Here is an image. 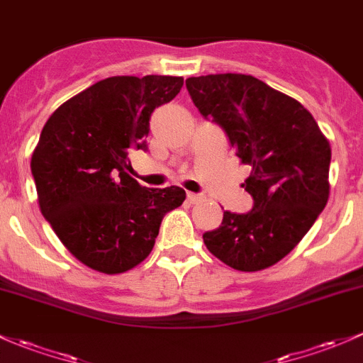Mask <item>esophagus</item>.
Returning <instances> with one entry per match:
<instances>
[{
	"instance_id": "esophagus-1",
	"label": "esophagus",
	"mask_w": 363,
	"mask_h": 363,
	"mask_svg": "<svg viewBox=\"0 0 363 363\" xmlns=\"http://www.w3.org/2000/svg\"><path fill=\"white\" fill-rule=\"evenodd\" d=\"M186 199H189L190 204H197V202H202V201H204V196H202V194H194V192H189V194H186Z\"/></svg>"
}]
</instances>
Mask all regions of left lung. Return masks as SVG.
<instances>
[{
	"instance_id": "8db88e82",
	"label": "left lung",
	"mask_w": 363,
	"mask_h": 363,
	"mask_svg": "<svg viewBox=\"0 0 363 363\" xmlns=\"http://www.w3.org/2000/svg\"><path fill=\"white\" fill-rule=\"evenodd\" d=\"M194 105L216 123L244 164L251 211L223 213L202 235L228 267L258 272L287 256L329 199L330 145L298 100L245 74H209L185 81Z\"/></svg>"
}]
</instances>
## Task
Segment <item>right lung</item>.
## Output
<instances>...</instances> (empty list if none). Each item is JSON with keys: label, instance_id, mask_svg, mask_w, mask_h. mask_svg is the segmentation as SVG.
<instances>
[{"label": "right lung", "instance_id": "right-lung-1", "mask_svg": "<svg viewBox=\"0 0 363 363\" xmlns=\"http://www.w3.org/2000/svg\"><path fill=\"white\" fill-rule=\"evenodd\" d=\"M183 77L114 76L50 116L30 159L43 216L81 263L123 274L150 255L180 186L147 189L126 173L130 152L147 150L154 108L174 99Z\"/></svg>", "mask_w": 363, "mask_h": 363}]
</instances>
